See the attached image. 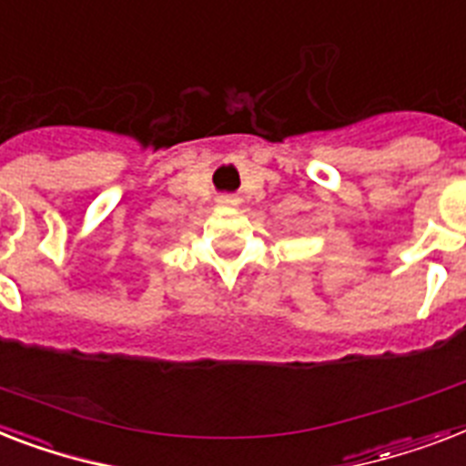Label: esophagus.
<instances>
[{
    "label": "esophagus",
    "instance_id": "esophagus-1",
    "mask_svg": "<svg viewBox=\"0 0 466 466\" xmlns=\"http://www.w3.org/2000/svg\"><path fill=\"white\" fill-rule=\"evenodd\" d=\"M215 203H218V206L220 208H237L239 206V198H237V196H218V200H215Z\"/></svg>",
    "mask_w": 466,
    "mask_h": 466
}]
</instances>
